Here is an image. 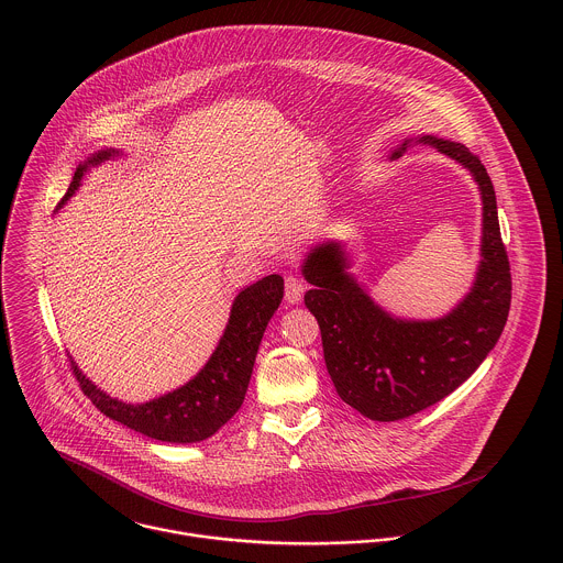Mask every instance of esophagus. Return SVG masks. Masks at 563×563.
I'll return each mask as SVG.
<instances>
[{
    "instance_id": "esophagus-1",
    "label": "esophagus",
    "mask_w": 563,
    "mask_h": 563,
    "mask_svg": "<svg viewBox=\"0 0 563 563\" xmlns=\"http://www.w3.org/2000/svg\"><path fill=\"white\" fill-rule=\"evenodd\" d=\"M303 292H306V282L299 275H288L286 277V301L301 303Z\"/></svg>"
}]
</instances>
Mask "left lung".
<instances>
[{"mask_svg": "<svg viewBox=\"0 0 563 563\" xmlns=\"http://www.w3.org/2000/svg\"><path fill=\"white\" fill-rule=\"evenodd\" d=\"M477 179L483 199L482 264L468 297L444 319L401 321L377 308L344 273L338 244L317 246L303 275L306 306L321 327L327 373L353 409L371 420H401L460 388L494 349L511 306L509 257L500 239L496 195L479 156L453 141L422 136ZM405 141L393 158L405 152Z\"/></svg>", "mask_w": 563, "mask_h": 563, "instance_id": "obj_1", "label": "left lung"}]
</instances>
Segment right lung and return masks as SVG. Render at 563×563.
I'll list each match as a JSON object with an SVG mask.
<instances>
[{"instance_id": "right-lung-1", "label": "right lung", "mask_w": 563, "mask_h": 563, "mask_svg": "<svg viewBox=\"0 0 563 563\" xmlns=\"http://www.w3.org/2000/svg\"><path fill=\"white\" fill-rule=\"evenodd\" d=\"M112 154L114 152H99L78 166L60 206L78 190L86 166L106 161ZM282 297L284 279L279 275H268L244 288L234 299L230 322L210 362L195 379L161 399L143 405L117 401L97 390L76 364H71V371L81 393L108 418L162 442L186 444L206 440L241 409L260 340L279 308Z\"/></svg>"}]
</instances>
